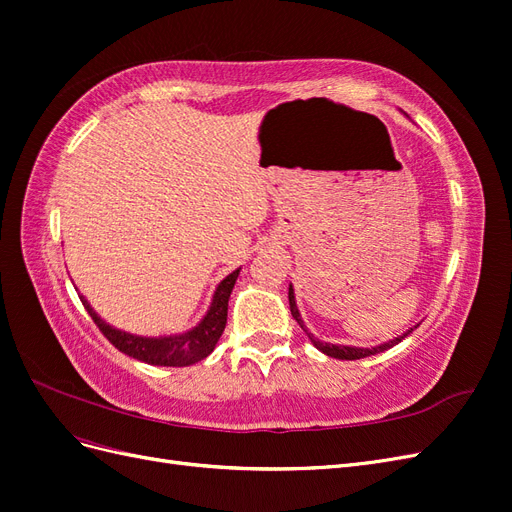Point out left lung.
<instances>
[{"instance_id":"1","label":"left lung","mask_w":512,"mask_h":512,"mask_svg":"<svg viewBox=\"0 0 512 512\" xmlns=\"http://www.w3.org/2000/svg\"><path fill=\"white\" fill-rule=\"evenodd\" d=\"M288 303H290V312H292V318L299 322V327L305 331V335L309 337V342H312L322 354H327V356H333V359H339V361H356V359H365V356H371V354H378V352H384V350H389V348H393L395 344H399L401 339H404L406 335H410L416 327H410L406 333H401V335H397V337H393V339H389V342H382V344H378V346H369V348H363V346H344V344H331V342H320L318 337H314V333H309V329L305 327V322H303V318H301V312H299V307H297V299H294V288H292V284L288 286Z\"/></svg>"}]
</instances>
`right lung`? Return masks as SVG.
Listing matches in <instances>:
<instances>
[{
  "label": "right lung",
  "instance_id": "obj_1",
  "mask_svg": "<svg viewBox=\"0 0 512 512\" xmlns=\"http://www.w3.org/2000/svg\"><path fill=\"white\" fill-rule=\"evenodd\" d=\"M239 271L241 267L228 273L224 280L215 286L207 312L198 320V324H194V327L188 331L173 333V335L145 337V335H134L123 329H117L113 324H108L104 318H100V314L89 305V301L83 297V294H81V301L89 312V316L94 318V322L100 327V331L106 335L108 342L123 354H128L132 359L149 363V365L188 367L207 359V356L213 352L215 344L220 342L226 327V318H228V299H230L232 288H235Z\"/></svg>",
  "mask_w": 512,
  "mask_h": 512
}]
</instances>
